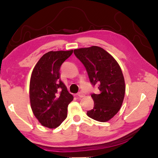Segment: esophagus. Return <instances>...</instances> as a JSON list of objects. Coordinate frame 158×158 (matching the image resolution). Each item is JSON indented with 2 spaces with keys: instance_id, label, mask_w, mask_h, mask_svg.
<instances>
[{
  "instance_id": "esophagus-1",
  "label": "esophagus",
  "mask_w": 158,
  "mask_h": 158,
  "mask_svg": "<svg viewBox=\"0 0 158 158\" xmlns=\"http://www.w3.org/2000/svg\"><path fill=\"white\" fill-rule=\"evenodd\" d=\"M77 95L80 98H82V97H84V96H85V94L82 92H79Z\"/></svg>"
}]
</instances>
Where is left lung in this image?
<instances>
[{"label": "left lung", "mask_w": 158, "mask_h": 158, "mask_svg": "<svg viewBox=\"0 0 158 158\" xmlns=\"http://www.w3.org/2000/svg\"><path fill=\"white\" fill-rule=\"evenodd\" d=\"M73 52L84 64L91 83L97 85L99 90L98 94H92L94 105L87 111V116L100 122L109 121L119 111L125 95V81L120 66L98 46L75 49Z\"/></svg>", "instance_id": "left-lung-1"}]
</instances>
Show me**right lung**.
Here are the masks:
<instances>
[{
    "label": "right lung",
    "mask_w": 158,
    "mask_h": 158,
    "mask_svg": "<svg viewBox=\"0 0 158 158\" xmlns=\"http://www.w3.org/2000/svg\"><path fill=\"white\" fill-rule=\"evenodd\" d=\"M73 53L71 51H50L36 64L30 81L32 112L43 126L55 128L67 117V107L73 96L61 81L60 69Z\"/></svg>",
    "instance_id": "obj_1"
}]
</instances>
